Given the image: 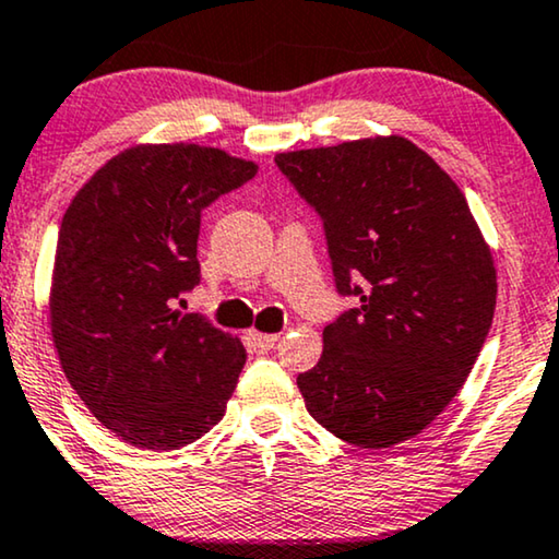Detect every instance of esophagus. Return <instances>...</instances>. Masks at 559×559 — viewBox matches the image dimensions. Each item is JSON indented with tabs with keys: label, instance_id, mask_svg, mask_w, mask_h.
<instances>
[{
	"label": "esophagus",
	"instance_id": "1",
	"mask_svg": "<svg viewBox=\"0 0 559 559\" xmlns=\"http://www.w3.org/2000/svg\"><path fill=\"white\" fill-rule=\"evenodd\" d=\"M248 336H250V342L255 344L258 349L261 352H269V349H273L278 344V334H261V332H248Z\"/></svg>",
	"mask_w": 559,
	"mask_h": 559
}]
</instances>
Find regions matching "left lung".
I'll use <instances>...</instances> for the list:
<instances>
[{
    "mask_svg": "<svg viewBox=\"0 0 559 559\" xmlns=\"http://www.w3.org/2000/svg\"><path fill=\"white\" fill-rule=\"evenodd\" d=\"M324 219L342 296L319 365L298 374L329 433L382 451L459 395L497 309V269L459 185L405 136L276 154Z\"/></svg>",
    "mask_w": 559,
    "mask_h": 559,
    "instance_id": "left-lung-1",
    "label": "left lung"
}]
</instances>
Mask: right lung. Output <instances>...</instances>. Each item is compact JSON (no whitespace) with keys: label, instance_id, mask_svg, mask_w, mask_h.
I'll list each match as a JSON object with an SVG mask.
<instances>
[{"label":"right lung","instance_id":"obj_1","mask_svg":"<svg viewBox=\"0 0 559 559\" xmlns=\"http://www.w3.org/2000/svg\"><path fill=\"white\" fill-rule=\"evenodd\" d=\"M255 171L215 146L136 144L62 215L52 342L78 397L126 443L175 451L223 420L246 349L175 301L200 283L202 210Z\"/></svg>","mask_w":559,"mask_h":559}]
</instances>
